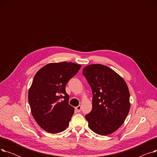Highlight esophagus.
<instances>
[{
  "instance_id": "obj_1",
  "label": "esophagus",
  "mask_w": 157,
  "mask_h": 157,
  "mask_svg": "<svg viewBox=\"0 0 157 157\" xmlns=\"http://www.w3.org/2000/svg\"><path fill=\"white\" fill-rule=\"evenodd\" d=\"M81 109V105H78V106H77V107H76V108H75V110L77 112H80Z\"/></svg>"
}]
</instances>
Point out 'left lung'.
I'll list each match as a JSON object with an SVG mask.
<instances>
[{
  "label": "left lung",
  "mask_w": 157,
  "mask_h": 157,
  "mask_svg": "<svg viewBox=\"0 0 157 157\" xmlns=\"http://www.w3.org/2000/svg\"><path fill=\"white\" fill-rule=\"evenodd\" d=\"M83 74L92 88V109L85 118L95 133L107 136L124 123L130 108V93L125 81L118 73L102 64H91Z\"/></svg>",
  "instance_id": "obj_1"
}]
</instances>
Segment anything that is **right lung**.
<instances>
[{
    "mask_svg": "<svg viewBox=\"0 0 157 157\" xmlns=\"http://www.w3.org/2000/svg\"><path fill=\"white\" fill-rule=\"evenodd\" d=\"M81 67L72 62L49 63L34 76L29 90V102L33 117L47 132L59 133L69 126L74 108L68 103L65 85Z\"/></svg>",
    "mask_w": 157,
    "mask_h": 157,
    "instance_id": "obj_1",
    "label": "right lung"
}]
</instances>
